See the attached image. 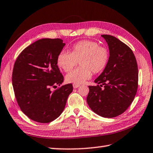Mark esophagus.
I'll return each mask as SVG.
<instances>
[{"mask_svg": "<svg viewBox=\"0 0 153 153\" xmlns=\"http://www.w3.org/2000/svg\"><path fill=\"white\" fill-rule=\"evenodd\" d=\"M79 86V85H77V84H74V85H73L74 88H75V89H76V88H78Z\"/></svg>", "mask_w": 153, "mask_h": 153, "instance_id": "1", "label": "esophagus"}]
</instances>
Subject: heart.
Segmentation results:
<instances>
[{"mask_svg":"<svg viewBox=\"0 0 153 153\" xmlns=\"http://www.w3.org/2000/svg\"><path fill=\"white\" fill-rule=\"evenodd\" d=\"M109 59V51L92 40H82L74 44L71 52L62 50L57 58V64L65 72L71 71L79 62V68L65 76L68 83L79 85L91 78L92 72L99 74L105 69Z\"/></svg>","mask_w":153,"mask_h":153,"instance_id":"heart-1","label":"heart"}]
</instances>
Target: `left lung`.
Returning a JSON list of instances; mask_svg holds the SVG:
<instances>
[{"instance_id":"obj_1","label":"left lung","mask_w":153,"mask_h":153,"mask_svg":"<svg viewBox=\"0 0 153 153\" xmlns=\"http://www.w3.org/2000/svg\"><path fill=\"white\" fill-rule=\"evenodd\" d=\"M109 49L105 69L89 86L87 102L91 109L103 117L112 118L124 113L133 102L138 88L139 71L133 51L111 35H101Z\"/></svg>"}]
</instances>
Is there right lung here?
Listing matches in <instances>:
<instances>
[{
  "instance_id": "right-lung-1",
  "label": "right lung",
  "mask_w": 153,
  "mask_h": 153,
  "mask_svg": "<svg viewBox=\"0 0 153 153\" xmlns=\"http://www.w3.org/2000/svg\"><path fill=\"white\" fill-rule=\"evenodd\" d=\"M59 38H43L32 43L18 56L12 81L21 111L32 120L47 123L61 115L73 91L71 83L60 85L64 76L57 58L65 46Z\"/></svg>"
}]
</instances>
